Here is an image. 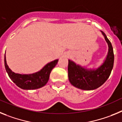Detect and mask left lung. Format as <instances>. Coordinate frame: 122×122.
I'll return each instance as SVG.
<instances>
[{
    "instance_id": "obj_1",
    "label": "left lung",
    "mask_w": 122,
    "mask_h": 122,
    "mask_svg": "<svg viewBox=\"0 0 122 122\" xmlns=\"http://www.w3.org/2000/svg\"><path fill=\"white\" fill-rule=\"evenodd\" d=\"M108 45V51L102 64L89 68L68 60V77L73 86L83 90H93L101 86L109 77L114 66V55L112 44L106 35L101 31Z\"/></svg>"
}]
</instances>
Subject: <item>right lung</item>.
<instances>
[{
	"instance_id": "1",
	"label": "right lung",
	"mask_w": 122,
	"mask_h": 122,
	"mask_svg": "<svg viewBox=\"0 0 122 122\" xmlns=\"http://www.w3.org/2000/svg\"><path fill=\"white\" fill-rule=\"evenodd\" d=\"M58 59L45 64L40 71L28 74H21L13 72L7 64L5 53V67L8 76L17 86L23 90H36L45 86L49 80L50 74L56 66Z\"/></svg>"
}]
</instances>
